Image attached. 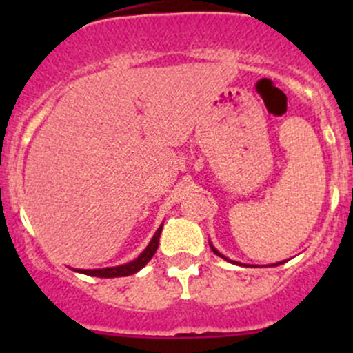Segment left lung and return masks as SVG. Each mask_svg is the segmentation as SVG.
<instances>
[{
	"label": "left lung",
	"instance_id": "obj_1",
	"mask_svg": "<svg viewBox=\"0 0 353 353\" xmlns=\"http://www.w3.org/2000/svg\"><path fill=\"white\" fill-rule=\"evenodd\" d=\"M212 251H213V252H215V254H216V256H220V258L227 259V258H225V256H222V254H220V252H219V251H216V249H215V248H213V245H212ZM232 263H234V261H232Z\"/></svg>",
	"mask_w": 353,
	"mask_h": 353
}]
</instances>
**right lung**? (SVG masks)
<instances>
[{"instance_id": "1", "label": "right lung", "mask_w": 353, "mask_h": 353, "mask_svg": "<svg viewBox=\"0 0 353 353\" xmlns=\"http://www.w3.org/2000/svg\"><path fill=\"white\" fill-rule=\"evenodd\" d=\"M160 232H162V225L157 229L155 236L152 237L150 244L147 245L143 252L138 256L137 259L133 261L126 263V265H121V266H114V268H102V270H78L80 273H85V275H90V276H101V279H114V276H128V275H133V273L140 272L145 265L152 259V256L155 254L157 248H159V237Z\"/></svg>"}]
</instances>
